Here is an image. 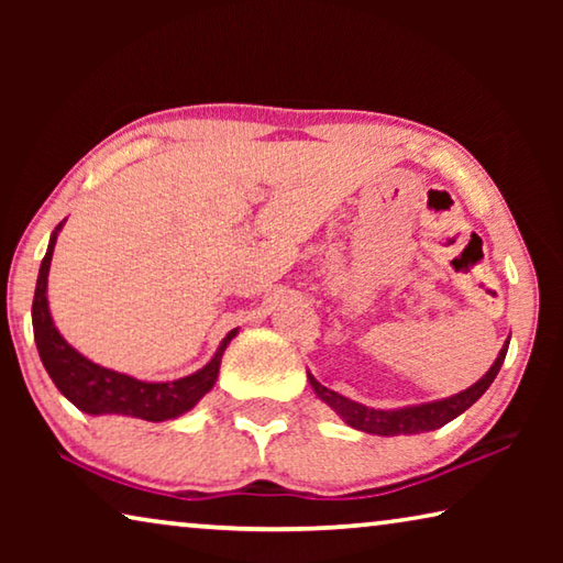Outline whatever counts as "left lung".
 <instances>
[{"label": "left lung", "mask_w": 563, "mask_h": 563, "mask_svg": "<svg viewBox=\"0 0 563 563\" xmlns=\"http://www.w3.org/2000/svg\"><path fill=\"white\" fill-rule=\"evenodd\" d=\"M507 350H509V340L504 342V347L499 350V355H497V360H494V365L489 367V373L482 379H476L472 387H466L464 393L437 399V402L399 407V409L365 407V405L355 402V399H347L338 393H332V389L320 385L310 373H308V379H310V387L316 389V395L322 399V402L330 405L350 427H355V430H360V432L379 434V437L419 434V432L440 430V427L452 422L454 417H460L464 409H470L476 399L487 393L489 385L494 383V377L499 375L501 362H504V357H507Z\"/></svg>", "instance_id": "obj_1"}]
</instances>
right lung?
I'll return each mask as SVG.
<instances>
[{"mask_svg":"<svg viewBox=\"0 0 563 563\" xmlns=\"http://www.w3.org/2000/svg\"><path fill=\"white\" fill-rule=\"evenodd\" d=\"M64 221L54 228L49 238V247L36 278L34 302H32V325L36 350H40L42 365L49 373L52 383L59 387V393L69 399L74 407H79L87 415H123L139 417L146 422H164V419H176L194 409L206 393H211L218 369H221V357L231 342L238 335V328L228 332L216 355L206 367L196 369L194 375L174 379V383H146L131 375L117 373V369L101 367L89 357H84L79 350H74L66 342L59 330H56L49 300H46V280H49V265Z\"/></svg>","mask_w":563,"mask_h":563,"instance_id":"add662e5","label":"right lung"}]
</instances>
